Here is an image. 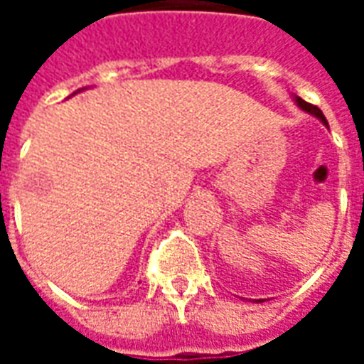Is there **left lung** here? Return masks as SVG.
<instances>
[{
  "instance_id": "8db88e82",
  "label": "left lung",
  "mask_w": 364,
  "mask_h": 364,
  "mask_svg": "<svg viewBox=\"0 0 364 364\" xmlns=\"http://www.w3.org/2000/svg\"><path fill=\"white\" fill-rule=\"evenodd\" d=\"M296 103H298V107H300V109H304V111L312 112V114H316V117H318V119H320L321 122H323V124H328V120H326V117H323V112H321L320 109L316 107V105L306 103L304 99H300V97H296Z\"/></svg>"
}]
</instances>
